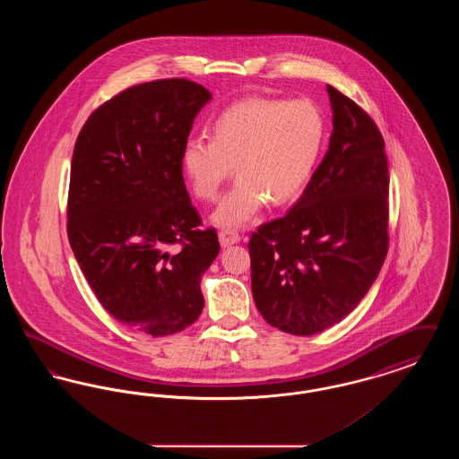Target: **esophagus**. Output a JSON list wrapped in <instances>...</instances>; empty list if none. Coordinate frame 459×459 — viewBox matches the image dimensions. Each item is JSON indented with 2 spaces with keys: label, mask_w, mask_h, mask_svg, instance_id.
Returning a JSON list of instances; mask_svg holds the SVG:
<instances>
[{
  "label": "esophagus",
  "mask_w": 459,
  "mask_h": 459,
  "mask_svg": "<svg viewBox=\"0 0 459 459\" xmlns=\"http://www.w3.org/2000/svg\"><path fill=\"white\" fill-rule=\"evenodd\" d=\"M219 239L220 244H221L223 247H227V246H232V244L239 242V232H238V230H234V229H221V230L219 232Z\"/></svg>",
  "instance_id": "obj_1"
}]
</instances>
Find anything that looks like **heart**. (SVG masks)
Wrapping results in <instances>:
<instances>
[{
  "mask_svg": "<svg viewBox=\"0 0 459 459\" xmlns=\"http://www.w3.org/2000/svg\"><path fill=\"white\" fill-rule=\"evenodd\" d=\"M325 134V117L309 100L247 98L220 111L212 141L195 137L184 144L182 169L203 201H215L236 169L239 182L221 201L215 221L242 225L266 201L282 206L299 196Z\"/></svg>",
  "mask_w": 459,
  "mask_h": 459,
  "instance_id": "heart-1",
  "label": "heart"
}]
</instances>
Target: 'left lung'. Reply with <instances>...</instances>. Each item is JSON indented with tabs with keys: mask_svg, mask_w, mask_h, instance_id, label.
Here are the masks:
<instances>
[{
	"mask_svg": "<svg viewBox=\"0 0 459 459\" xmlns=\"http://www.w3.org/2000/svg\"><path fill=\"white\" fill-rule=\"evenodd\" d=\"M333 132L303 196L247 242L256 307L272 325L313 335L365 298L389 249L385 143L370 115L327 86Z\"/></svg>",
	"mask_w": 459,
	"mask_h": 459,
	"instance_id": "left-lung-1",
	"label": "left lung"
}]
</instances>
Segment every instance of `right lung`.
I'll return each instance as SVG.
<instances>
[{
  "label": "right lung",
  "mask_w": 459,
  "mask_h": 459,
  "mask_svg": "<svg viewBox=\"0 0 459 459\" xmlns=\"http://www.w3.org/2000/svg\"><path fill=\"white\" fill-rule=\"evenodd\" d=\"M212 98L187 79L124 89L79 132L66 201V234L88 284L126 327L163 337L193 325L199 279L219 236L193 206L182 150Z\"/></svg>",
  "instance_id": "right-lung-1"
}]
</instances>
